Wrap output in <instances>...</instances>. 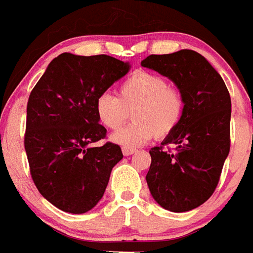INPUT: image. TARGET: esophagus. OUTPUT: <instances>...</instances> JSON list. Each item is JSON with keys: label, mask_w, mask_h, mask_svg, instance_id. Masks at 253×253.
<instances>
[{"label": "esophagus", "mask_w": 253, "mask_h": 253, "mask_svg": "<svg viewBox=\"0 0 253 253\" xmlns=\"http://www.w3.org/2000/svg\"><path fill=\"white\" fill-rule=\"evenodd\" d=\"M134 152H135V149H131V147H123V154H124V156L133 155Z\"/></svg>", "instance_id": "1"}]
</instances>
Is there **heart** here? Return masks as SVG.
Wrapping results in <instances>:
<instances>
[{"instance_id": "heart-1", "label": "heart", "mask_w": 253, "mask_h": 253, "mask_svg": "<svg viewBox=\"0 0 253 253\" xmlns=\"http://www.w3.org/2000/svg\"><path fill=\"white\" fill-rule=\"evenodd\" d=\"M185 110V99L177 87L169 86L162 76L134 72L118 87V97L102 93L95 101V114L103 126L116 130L128 119L126 128L111 135V141L125 147H135L156 138H166L178 126Z\"/></svg>"}]
</instances>
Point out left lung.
Returning <instances> with one entry per match:
<instances>
[{
	"instance_id": "obj_1",
	"label": "left lung",
	"mask_w": 253,
	"mask_h": 253,
	"mask_svg": "<svg viewBox=\"0 0 253 253\" xmlns=\"http://www.w3.org/2000/svg\"><path fill=\"white\" fill-rule=\"evenodd\" d=\"M141 66L168 77L185 99L178 126L162 142L176 149L150 150L146 181L160 207L187 212L213 194L230 151V94L220 74L194 50L149 55Z\"/></svg>"
}]
</instances>
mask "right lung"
I'll list each match as a JSON object with an SVG mask.
<instances>
[{"mask_svg": "<svg viewBox=\"0 0 253 253\" xmlns=\"http://www.w3.org/2000/svg\"><path fill=\"white\" fill-rule=\"evenodd\" d=\"M129 70L128 62L103 54L63 53L31 91L24 137L31 174L40 194L60 211L80 214L94 208L123 159L111 142L93 147L106 137L95 101Z\"/></svg>", "mask_w": 253, "mask_h": 253, "instance_id": "obj_1", "label": "right lung"}]
</instances>
